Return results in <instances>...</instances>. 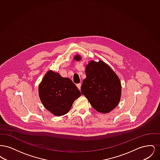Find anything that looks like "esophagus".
Segmentation results:
<instances>
[{
  "label": "esophagus",
  "instance_id": "1",
  "mask_svg": "<svg viewBox=\"0 0 160 160\" xmlns=\"http://www.w3.org/2000/svg\"><path fill=\"white\" fill-rule=\"evenodd\" d=\"M81 86H82V84L81 83L77 84V87L78 88V89L79 90H80V89H81Z\"/></svg>",
  "mask_w": 160,
  "mask_h": 160
}]
</instances>
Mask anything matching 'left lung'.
<instances>
[{
  "mask_svg": "<svg viewBox=\"0 0 160 160\" xmlns=\"http://www.w3.org/2000/svg\"><path fill=\"white\" fill-rule=\"evenodd\" d=\"M75 60L81 57L77 55ZM86 78L83 82L81 92L97 112L107 113L119 102L121 84L111 68L102 61H91L86 66Z\"/></svg>",
  "mask_w": 160,
  "mask_h": 160,
  "instance_id": "1",
  "label": "left lung"
}]
</instances>
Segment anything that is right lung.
I'll return each mask as SVG.
<instances>
[{
	"label": "right lung",
	"mask_w": 160,
	"mask_h": 160,
	"mask_svg": "<svg viewBox=\"0 0 160 160\" xmlns=\"http://www.w3.org/2000/svg\"><path fill=\"white\" fill-rule=\"evenodd\" d=\"M81 93L71 80L49 71L39 86L40 99L46 109L55 116L67 113Z\"/></svg>",
	"instance_id": "1"
}]
</instances>
